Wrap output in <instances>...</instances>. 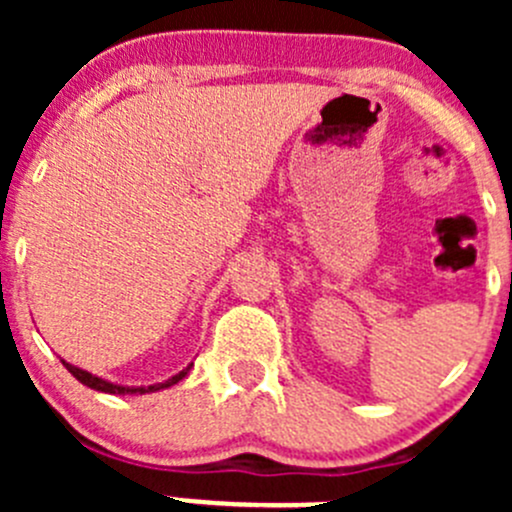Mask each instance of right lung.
Segmentation results:
<instances>
[{
	"instance_id": "obj_1",
	"label": "right lung",
	"mask_w": 512,
	"mask_h": 512,
	"mask_svg": "<svg viewBox=\"0 0 512 512\" xmlns=\"http://www.w3.org/2000/svg\"><path fill=\"white\" fill-rule=\"evenodd\" d=\"M61 364H64L66 369L71 371V376H76V379H79L84 386H89V389L103 391V394H118V396H128V394H151V391L168 389V386H175V384H178V381H183L185 376H188V371L193 369V364H188L183 371H178V374H175V376H170V379L160 381V384H153V386H123V384H113V381L101 379V376L91 374V371L79 369V366L69 364V361H64V359H61Z\"/></svg>"
}]
</instances>
